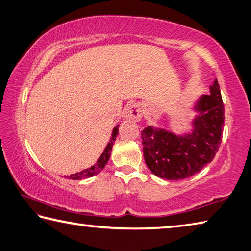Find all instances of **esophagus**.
Wrapping results in <instances>:
<instances>
[{"mask_svg":"<svg viewBox=\"0 0 251 251\" xmlns=\"http://www.w3.org/2000/svg\"><path fill=\"white\" fill-rule=\"evenodd\" d=\"M143 107H141L139 104H133L128 108H127L125 112L126 118H129V120L134 121H139L141 117H143Z\"/></svg>","mask_w":251,"mask_h":251,"instance_id":"obj_1","label":"esophagus"}]
</instances>
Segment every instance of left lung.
Returning a JSON list of instances; mask_svg holds the SVG:
<instances>
[{
    "mask_svg": "<svg viewBox=\"0 0 251 251\" xmlns=\"http://www.w3.org/2000/svg\"><path fill=\"white\" fill-rule=\"evenodd\" d=\"M211 93L195 104L199 114L192 133L176 136L170 130L148 126L141 131L146 165L153 175L167 180H181L201 171L220 148L224 128V104L217 79Z\"/></svg>",
    "mask_w": 251,
    "mask_h": 251,
    "instance_id": "1",
    "label": "left lung"
}]
</instances>
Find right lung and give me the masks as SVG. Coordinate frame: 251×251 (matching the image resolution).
Instances as JSON below:
<instances>
[{
	"mask_svg": "<svg viewBox=\"0 0 251 251\" xmlns=\"http://www.w3.org/2000/svg\"><path fill=\"white\" fill-rule=\"evenodd\" d=\"M117 135H118V125L116 127H114L112 137L110 139V143L107 144L105 149H104L103 153L101 154V156H100V158L98 159V161L95 162L92 167H90L85 170H82L80 172H76V173H75V175L65 176V177H67V179H70V180H82V179H86V177L93 176L98 175V173L101 172L104 169V167L106 166L107 161L110 160L113 144H114V141L116 140Z\"/></svg>",
	"mask_w": 251,
	"mask_h": 251,
	"instance_id": "1",
	"label": "right lung"
}]
</instances>
